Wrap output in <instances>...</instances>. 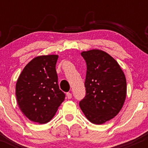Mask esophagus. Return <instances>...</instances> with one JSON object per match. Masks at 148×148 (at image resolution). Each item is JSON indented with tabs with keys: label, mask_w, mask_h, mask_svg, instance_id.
Returning a JSON list of instances; mask_svg holds the SVG:
<instances>
[{
	"label": "esophagus",
	"mask_w": 148,
	"mask_h": 148,
	"mask_svg": "<svg viewBox=\"0 0 148 148\" xmlns=\"http://www.w3.org/2000/svg\"><path fill=\"white\" fill-rule=\"evenodd\" d=\"M66 95H67V99H71V98L72 97V93H70V92H67V94H66Z\"/></svg>",
	"instance_id": "esophagus-1"
}]
</instances>
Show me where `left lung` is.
<instances>
[{
  "mask_svg": "<svg viewBox=\"0 0 148 148\" xmlns=\"http://www.w3.org/2000/svg\"><path fill=\"white\" fill-rule=\"evenodd\" d=\"M87 64L86 95L79 106L86 118L95 125L113 119L123 108L127 96V81L120 64L100 49L82 51Z\"/></svg>",
  "mask_w": 148,
  "mask_h": 148,
  "instance_id": "8db88e82",
  "label": "left lung"
}]
</instances>
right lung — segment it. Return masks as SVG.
Returning <instances> with one entry per match:
<instances>
[{"label": "right lung", "mask_w": 148, "mask_h": 148, "mask_svg": "<svg viewBox=\"0 0 148 148\" xmlns=\"http://www.w3.org/2000/svg\"><path fill=\"white\" fill-rule=\"evenodd\" d=\"M58 56L34 58L23 68L16 84V97L22 113L30 121L45 124L53 118L65 95L59 89L56 64Z\"/></svg>", "instance_id": "obj_1"}]
</instances>
